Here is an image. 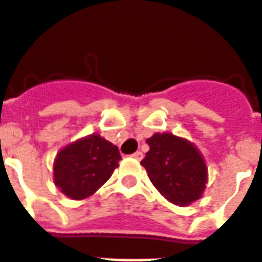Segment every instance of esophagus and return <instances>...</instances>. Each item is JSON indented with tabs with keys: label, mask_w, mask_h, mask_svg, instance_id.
<instances>
[{
	"label": "esophagus",
	"mask_w": 262,
	"mask_h": 262,
	"mask_svg": "<svg viewBox=\"0 0 262 262\" xmlns=\"http://www.w3.org/2000/svg\"><path fill=\"white\" fill-rule=\"evenodd\" d=\"M132 157H133V159H136V160H139V161H140V160L143 159V153H142V151H136V153L133 154Z\"/></svg>",
	"instance_id": "1"
}]
</instances>
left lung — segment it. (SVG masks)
I'll list each match as a JSON object with an SVG mask.
<instances>
[{
  "mask_svg": "<svg viewBox=\"0 0 262 262\" xmlns=\"http://www.w3.org/2000/svg\"><path fill=\"white\" fill-rule=\"evenodd\" d=\"M146 142L150 150L140 164L168 202L188 206L202 196L208 167L193 143L172 133H154Z\"/></svg>",
  "mask_w": 262,
  "mask_h": 262,
  "instance_id": "8db88e82",
  "label": "left lung"
}]
</instances>
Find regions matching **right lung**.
Listing matches in <instances>:
<instances>
[{
	"instance_id": "add662e5",
	"label": "right lung",
	"mask_w": 262,
	"mask_h": 262,
	"mask_svg": "<svg viewBox=\"0 0 262 262\" xmlns=\"http://www.w3.org/2000/svg\"><path fill=\"white\" fill-rule=\"evenodd\" d=\"M120 159L118 147L101 135L81 137L69 143L56 156L54 185L70 199H85L108 181Z\"/></svg>"
}]
</instances>
